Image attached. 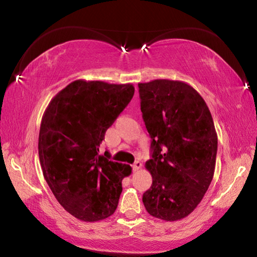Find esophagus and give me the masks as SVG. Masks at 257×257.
<instances>
[{
    "label": "esophagus",
    "instance_id": "34e87169",
    "mask_svg": "<svg viewBox=\"0 0 257 257\" xmlns=\"http://www.w3.org/2000/svg\"><path fill=\"white\" fill-rule=\"evenodd\" d=\"M142 167H143V163L141 162V161H136V162H135L133 165V169H134V171H138L139 169H142Z\"/></svg>",
    "mask_w": 257,
    "mask_h": 257
}]
</instances>
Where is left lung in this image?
I'll return each instance as SVG.
<instances>
[{
    "instance_id": "obj_1",
    "label": "left lung",
    "mask_w": 257,
    "mask_h": 257,
    "mask_svg": "<svg viewBox=\"0 0 257 257\" xmlns=\"http://www.w3.org/2000/svg\"><path fill=\"white\" fill-rule=\"evenodd\" d=\"M138 87L153 151L145 163L153 182L143 203L152 216L181 220L201 203L214 176V122L205 101L187 82L155 79Z\"/></svg>"
}]
</instances>
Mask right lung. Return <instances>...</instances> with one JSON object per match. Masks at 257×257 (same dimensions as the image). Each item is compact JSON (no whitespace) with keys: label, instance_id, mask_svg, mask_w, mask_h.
Returning a JSON list of instances; mask_svg holds the SVG:
<instances>
[{"label":"right lung","instance_id":"1","mask_svg":"<svg viewBox=\"0 0 257 257\" xmlns=\"http://www.w3.org/2000/svg\"><path fill=\"white\" fill-rule=\"evenodd\" d=\"M132 84L75 80L51 99L43 114L38 155L52 193L76 219L96 222L115 212L128 164L98 154L105 132L128 103Z\"/></svg>","mask_w":257,"mask_h":257}]
</instances>
